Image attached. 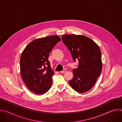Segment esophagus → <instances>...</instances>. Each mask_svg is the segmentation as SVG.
<instances>
[{
  "label": "esophagus",
  "instance_id": "obj_1",
  "mask_svg": "<svg viewBox=\"0 0 122 122\" xmlns=\"http://www.w3.org/2000/svg\"><path fill=\"white\" fill-rule=\"evenodd\" d=\"M66 69H64L63 71H60V72H61V73H65V72H66Z\"/></svg>",
  "mask_w": 122,
  "mask_h": 122
}]
</instances>
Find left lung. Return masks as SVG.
Masks as SVG:
<instances>
[{
    "label": "left lung",
    "instance_id": "8db88e82",
    "mask_svg": "<svg viewBox=\"0 0 122 122\" xmlns=\"http://www.w3.org/2000/svg\"><path fill=\"white\" fill-rule=\"evenodd\" d=\"M62 41L71 52L78 67L73 70V77L69 81L71 87L79 93L91 89L101 72V53L98 46L90 38L82 35H65Z\"/></svg>",
    "mask_w": 122,
    "mask_h": 122
}]
</instances>
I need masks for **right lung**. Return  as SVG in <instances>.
Wrapping results in <instances>:
<instances>
[{
	"instance_id": "1",
	"label": "right lung",
	"mask_w": 122,
	"mask_h": 122,
	"mask_svg": "<svg viewBox=\"0 0 122 122\" xmlns=\"http://www.w3.org/2000/svg\"><path fill=\"white\" fill-rule=\"evenodd\" d=\"M60 41V38L57 36L36 39L23 51L20 61L21 76L28 88L33 93L42 95L50 89L54 72L48 60L49 56Z\"/></svg>"
}]
</instances>
